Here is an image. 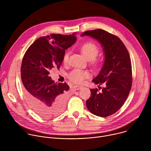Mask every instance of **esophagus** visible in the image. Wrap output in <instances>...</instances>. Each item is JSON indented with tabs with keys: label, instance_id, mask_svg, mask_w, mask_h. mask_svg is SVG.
<instances>
[{
	"label": "esophagus",
	"instance_id": "1",
	"mask_svg": "<svg viewBox=\"0 0 151 151\" xmlns=\"http://www.w3.org/2000/svg\"><path fill=\"white\" fill-rule=\"evenodd\" d=\"M74 88L77 90H79L82 88V87H81V86H79V85H75V86H74Z\"/></svg>",
	"mask_w": 151,
	"mask_h": 151
}]
</instances>
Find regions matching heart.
I'll return each mask as SVG.
<instances>
[{
    "mask_svg": "<svg viewBox=\"0 0 151 151\" xmlns=\"http://www.w3.org/2000/svg\"><path fill=\"white\" fill-rule=\"evenodd\" d=\"M81 52L83 53L85 58L88 60H94V58L99 53V48L91 42L85 43L80 48ZM69 58V52H67L64 54L63 61L64 63H67ZM90 76V73L87 70H83L76 69L72 70L69 75V79L73 82L76 83H82L84 80Z\"/></svg>",
    "mask_w": 151,
    "mask_h": 151,
    "instance_id": "obj_1",
    "label": "heart"
}]
</instances>
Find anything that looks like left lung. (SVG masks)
<instances>
[{
  "label": "left lung",
  "mask_w": 151,
  "mask_h": 151,
  "mask_svg": "<svg viewBox=\"0 0 151 151\" xmlns=\"http://www.w3.org/2000/svg\"><path fill=\"white\" fill-rule=\"evenodd\" d=\"M84 36H90L100 43L104 57L102 68L92 82L105 87L100 92L97 88L90 89L91 96L86 105L93 114L106 117L121 108L130 93L132 85L130 55L118 37L104 30H88L81 35Z\"/></svg>",
  "instance_id": "left-lung-1"
}]
</instances>
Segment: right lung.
<instances>
[{
    "instance_id": "right-lung-1",
    "label": "right lung",
    "mask_w": 151,
    "mask_h": 151,
    "mask_svg": "<svg viewBox=\"0 0 151 151\" xmlns=\"http://www.w3.org/2000/svg\"><path fill=\"white\" fill-rule=\"evenodd\" d=\"M75 34L40 37L24 55L21 67L24 94L32 109L42 117L56 116L64 109L69 87L65 82H54L49 70L60 68L65 50L76 41Z\"/></svg>"
}]
</instances>
